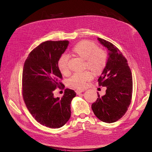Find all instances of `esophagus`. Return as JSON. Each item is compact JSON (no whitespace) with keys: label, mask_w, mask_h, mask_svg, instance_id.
<instances>
[{"label":"esophagus","mask_w":152,"mask_h":152,"mask_svg":"<svg viewBox=\"0 0 152 152\" xmlns=\"http://www.w3.org/2000/svg\"><path fill=\"white\" fill-rule=\"evenodd\" d=\"M83 91H84L83 90H76V93L77 94H80L81 93H82Z\"/></svg>","instance_id":"obj_1"}]
</instances>
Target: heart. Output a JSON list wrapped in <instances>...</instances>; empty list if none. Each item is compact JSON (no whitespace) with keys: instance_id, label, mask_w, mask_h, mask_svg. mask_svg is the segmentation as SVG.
Segmentation results:
<instances>
[{"instance_id":"1","label":"heart","mask_w":152,"mask_h":152,"mask_svg":"<svg viewBox=\"0 0 152 152\" xmlns=\"http://www.w3.org/2000/svg\"><path fill=\"white\" fill-rule=\"evenodd\" d=\"M71 54L83 61H85V69L90 70L93 75H99L104 70L107 62L106 51L97 47L96 45L91 41L83 40L76 44L72 49ZM57 66L63 75L69 73L68 57L66 55H61L57 61ZM93 74L89 72L75 74L67 80V84L69 87L82 89L93 78Z\"/></svg>"}]
</instances>
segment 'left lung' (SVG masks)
<instances>
[{"label":"left lung","mask_w":152,"mask_h":152,"mask_svg":"<svg viewBox=\"0 0 152 152\" xmlns=\"http://www.w3.org/2000/svg\"><path fill=\"white\" fill-rule=\"evenodd\" d=\"M108 50L106 66L98 79L99 85L106 87V94L99 97L91 104L95 116L101 121L111 123L118 121L126 113L130 104L133 80L126 59L112 43L97 38Z\"/></svg>","instance_id":"obj_1"}]
</instances>
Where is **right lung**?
<instances>
[{
    "label": "right lung",
    "mask_w": 152,
    "mask_h": 152,
    "mask_svg": "<svg viewBox=\"0 0 152 152\" xmlns=\"http://www.w3.org/2000/svg\"><path fill=\"white\" fill-rule=\"evenodd\" d=\"M69 43L67 40L43 42L29 53L23 66L22 93L26 106L35 120L50 128H60L69 120L71 102L76 94L66 89L61 98L53 96V91L62 85L57 61Z\"/></svg>",
    "instance_id": "add662e5"
}]
</instances>
